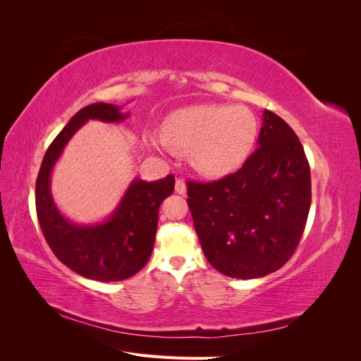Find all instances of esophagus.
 Instances as JSON below:
<instances>
[{
    "instance_id": "obj_1",
    "label": "esophagus",
    "mask_w": 361,
    "mask_h": 361,
    "mask_svg": "<svg viewBox=\"0 0 361 361\" xmlns=\"http://www.w3.org/2000/svg\"><path fill=\"white\" fill-rule=\"evenodd\" d=\"M174 191H176L178 194H185L187 192V185H185V182L182 179H178L176 183H174Z\"/></svg>"
}]
</instances>
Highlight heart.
I'll return each mask as SVG.
<instances>
[{"instance_id":"b5f03b06","label":"heart","mask_w":361,"mask_h":361,"mask_svg":"<svg viewBox=\"0 0 361 361\" xmlns=\"http://www.w3.org/2000/svg\"><path fill=\"white\" fill-rule=\"evenodd\" d=\"M259 123L241 105H192L173 111L164 120L157 147L188 152L194 170L223 178L243 166L255 146Z\"/></svg>"}]
</instances>
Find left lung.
I'll return each mask as SVG.
<instances>
[{
	"label": "left lung",
	"mask_w": 361,
	"mask_h": 361,
	"mask_svg": "<svg viewBox=\"0 0 361 361\" xmlns=\"http://www.w3.org/2000/svg\"><path fill=\"white\" fill-rule=\"evenodd\" d=\"M257 146L236 173L187 183L207 262L235 279L264 277L285 265L300 244L312 203L309 161L285 120L265 110Z\"/></svg>",
	"instance_id": "8db88e82"
}]
</instances>
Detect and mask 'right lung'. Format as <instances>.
Returning a JSON list of instances; mask_svg holds the SVG:
<instances>
[{
    "mask_svg": "<svg viewBox=\"0 0 361 361\" xmlns=\"http://www.w3.org/2000/svg\"><path fill=\"white\" fill-rule=\"evenodd\" d=\"M120 110L118 105L97 102L76 113L48 147L36 180V212L52 253L80 276L99 281L125 280L147 264L155 244L159 206L174 190L173 174L155 182L134 179L104 223L78 226L60 214L49 190L54 164L87 120L122 122L129 113Z\"/></svg>",
    "mask_w": 361,
    "mask_h": 361,
    "instance_id": "add662e5",
    "label": "right lung"
}]
</instances>
